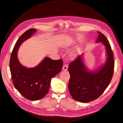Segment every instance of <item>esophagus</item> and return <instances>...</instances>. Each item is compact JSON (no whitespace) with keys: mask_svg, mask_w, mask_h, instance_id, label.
<instances>
[{"mask_svg":"<svg viewBox=\"0 0 123 123\" xmlns=\"http://www.w3.org/2000/svg\"><path fill=\"white\" fill-rule=\"evenodd\" d=\"M68 69V65H67V64H65L63 66V68H62V70L63 71H67Z\"/></svg>","mask_w":123,"mask_h":123,"instance_id":"obj_1","label":"esophagus"}]
</instances>
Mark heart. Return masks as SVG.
I'll use <instances>...</instances> for the list:
<instances>
[{"mask_svg": "<svg viewBox=\"0 0 123 123\" xmlns=\"http://www.w3.org/2000/svg\"><path fill=\"white\" fill-rule=\"evenodd\" d=\"M69 45H67V46L66 47V48H68ZM77 55V52H73L71 54H70V58H72V59H74L75 58H76V57Z\"/></svg>", "mask_w": 123, "mask_h": 123, "instance_id": "1", "label": "heart"}]
</instances>
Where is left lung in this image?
<instances>
[{
    "instance_id": "8db88e82",
    "label": "left lung",
    "mask_w": 123,
    "mask_h": 123,
    "mask_svg": "<svg viewBox=\"0 0 123 123\" xmlns=\"http://www.w3.org/2000/svg\"><path fill=\"white\" fill-rule=\"evenodd\" d=\"M97 32L96 42H102L106 46V63L97 72L89 71L80 55L69 64L68 69L70 75L69 92L73 99L80 102H89L99 98L110 84L114 74V59L110 44L104 34Z\"/></svg>"
}]
</instances>
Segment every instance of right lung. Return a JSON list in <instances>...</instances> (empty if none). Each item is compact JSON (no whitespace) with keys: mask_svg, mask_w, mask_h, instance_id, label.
Listing matches in <instances>:
<instances>
[{"mask_svg":"<svg viewBox=\"0 0 123 123\" xmlns=\"http://www.w3.org/2000/svg\"><path fill=\"white\" fill-rule=\"evenodd\" d=\"M36 31L31 28L25 31L16 42L12 51L9 67L12 82L17 91L29 100L41 99L49 91L51 79L61 72L62 59L54 60L48 57L37 66L26 68L19 63L17 56L18 49L21 43Z\"/></svg>","mask_w":123,"mask_h":123,"instance_id":"add662e5","label":"right lung"}]
</instances>
